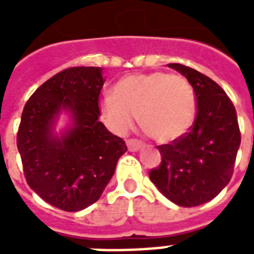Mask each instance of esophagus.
<instances>
[{
	"label": "esophagus",
	"instance_id": "34e87169",
	"mask_svg": "<svg viewBox=\"0 0 254 254\" xmlns=\"http://www.w3.org/2000/svg\"><path fill=\"white\" fill-rule=\"evenodd\" d=\"M127 145L129 151L134 152V151H138V149L143 147V143L140 140H137V138H129V140H127Z\"/></svg>",
	"mask_w": 254,
	"mask_h": 254
}]
</instances>
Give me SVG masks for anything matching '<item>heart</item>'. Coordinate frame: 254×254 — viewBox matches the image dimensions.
<instances>
[{
	"label": "heart",
	"mask_w": 254,
	"mask_h": 254,
	"mask_svg": "<svg viewBox=\"0 0 254 254\" xmlns=\"http://www.w3.org/2000/svg\"><path fill=\"white\" fill-rule=\"evenodd\" d=\"M106 124L127 133L138 117L143 132L158 143L182 137L196 120L194 89L187 77L158 70L121 78L100 103Z\"/></svg>",
	"instance_id": "obj_1"
}]
</instances>
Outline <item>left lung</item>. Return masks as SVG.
<instances>
[{
  "instance_id": "1",
  "label": "left lung",
  "mask_w": 254,
  "mask_h": 254,
  "mask_svg": "<svg viewBox=\"0 0 254 254\" xmlns=\"http://www.w3.org/2000/svg\"><path fill=\"white\" fill-rule=\"evenodd\" d=\"M189 80L197 102L196 120L182 137L158 145L162 162L149 171L160 193L181 207L212 200L233 177L241 132L237 111L222 87L181 64H169Z\"/></svg>"
}]
</instances>
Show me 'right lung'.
<instances>
[{"mask_svg":"<svg viewBox=\"0 0 254 254\" xmlns=\"http://www.w3.org/2000/svg\"><path fill=\"white\" fill-rule=\"evenodd\" d=\"M102 67L74 66L54 74L27 100L17 149L28 187L53 207L76 212L99 200L127 151L99 121ZM64 108L72 127L61 138L52 125Z\"/></svg>","mask_w":254,"mask_h":254,"instance_id":"right-lung-1","label":"right lung"}]
</instances>
